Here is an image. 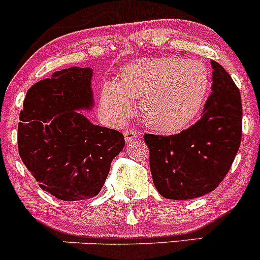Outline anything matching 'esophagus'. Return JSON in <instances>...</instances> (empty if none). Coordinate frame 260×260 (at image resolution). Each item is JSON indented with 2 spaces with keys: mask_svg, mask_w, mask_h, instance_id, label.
Returning <instances> with one entry per match:
<instances>
[{
  "mask_svg": "<svg viewBox=\"0 0 260 260\" xmlns=\"http://www.w3.org/2000/svg\"><path fill=\"white\" fill-rule=\"evenodd\" d=\"M123 135H124V138L127 142H133V141H136L138 138V133L133 129L124 131V132H123Z\"/></svg>",
  "mask_w": 260,
  "mask_h": 260,
  "instance_id": "1",
  "label": "esophagus"
}]
</instances>
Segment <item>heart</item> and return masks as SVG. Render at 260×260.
<instances>
[{"mask_svg":"<svg viewBox=\"0 0 260 260\" xmlns=\"http://www.w3.org/2000/svg\"><path fill=\"white\" fill-rule=\"evenodd\" d=\"M208 88V70L200 62L177 57L142 59L123 68L119 84L104 86L101 104L109 120L122 123L132 113L129 98L138 99L146 125L180 132L198 117Z\"/></svg>","mask_w":260,"mask_h":260,"instance_id":"obj_1","label":"heart"}]
</instances>
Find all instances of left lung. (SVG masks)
Wrapping results in <instances>:
<instances>
[{"label": "left lung", "mask_w": 260, "mask_h": 260, "mask_svg": "<svg viewBox=\"0 0 260 260\" xmlns=\"http://www.w3.org/2000/svg\"><path fill=\"white\" fill-rule=\"evenodd\" d=\"M211 94L203 117L174 136L146 135L153 183L164 198L211 192L230 170L242 141V96L226 70L211 61Z\"/></svg>", "instance_id": "1"}]
</instances>
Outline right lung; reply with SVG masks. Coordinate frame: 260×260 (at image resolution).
I'll use <instances>...</instances> for the list:
<instances>
[{
    "label": "right lung",
    "instance_id": "right-lung-1",
    "mask_svg": "<svg viewBox=\"0 0 260 260\" xmlns=\"http://www.w3.org/2000/svg\"><path fill=\"white\" fill-rule=\"evenodd\" d=\"M91 68L55 72L27 90L17 128L18 153L43 190L64 201L101 192L124 137L93 124Z\"/></svg>",
    "mask_w": 260,
    "mask_h": 260
}]
</instances>
